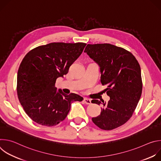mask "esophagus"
Wrapping results in <instances>:
<instances>
[{"instance_id":"1","label":"esophagus","mask_w":161,"mask_h":161,"mask_svg":"<svg viewBox=\"0 0 161 161\" xmlns=\"http://www.w3.org/2000/svg\"><path fill=\"white\" fill-rule=\"evenodd\" d=\"M83 102H84V103H85L86 104H91V100L89 99H88V98H86V97H85V98L83 99Z\"/></svg>"}]
</instances>
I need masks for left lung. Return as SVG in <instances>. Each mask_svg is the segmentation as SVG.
Returning <instances> with one entry per match:
<instances>
[{"instance_id":"8db88e82","label":"left lung","mask_w":161,"mask_h":161,"mask_svg":"<svg viewBox=\"0 0 161 161\" xmlns=\"http://www.w3.org/2000/svg\"><path fill=\"white\" fill-rule=\"evenodd\" d=\"M85 53L100 67L101 82L107 85L108 103L94 99L92 103L103 104L99 116L92 119L103 130L117 128L132 117L142 92L141 68L135 57L126 50L104 43L87 44Z\"/></svg>"}]
</instances>
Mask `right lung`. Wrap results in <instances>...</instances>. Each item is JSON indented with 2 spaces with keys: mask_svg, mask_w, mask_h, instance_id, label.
I'll return each mask as SVG.
<instances>
[{
  "mask_svg": "<svg viewBox=\"0 0 161 161\" xmlns=\"http://www.w3.org/2000/svg\"><path fill=\"white\" fill-rule=\"evenodd\" d=\"M83 42H52L30 51L22 60L17 74L18 99L35 122L54 126L63 121L74 101H82L78 94H65L55 86L82 53Z\"/></svg>",
  "mask_w": 161,
  "mask_h": 161,
  "instance_id": "add662e5",
  "label": "right lung"
}]
</instances>
